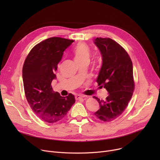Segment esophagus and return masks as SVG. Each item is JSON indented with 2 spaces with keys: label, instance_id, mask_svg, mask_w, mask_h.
<instances>
[{
  "label": "esophagus",
  "instance_id": "1",
  "mask_svg": "<svg viewBox=\"0 0 160 160\" xmlns=\"http://www.w3.org/2000/svg\"><path fill=\"white\" fill-rule=\"evenodd\" d=\"M83 96H82L80 95H77L75 96L76 100H81V99H83Z\"/></svg>",
  "mask_w": 160,
  "mask_h": 160
}]
</instances>
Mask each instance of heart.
<instances>
[{"instance_id": "obj_1", "label": "heart", "mask_w": 160, "mask_h": 160, "mask_svg": "<svg viewBox=\"0 0 160 160\" xmlns=\"http://www.w3.org/2000/svg\"><path fill=\"white\" fill-rule=\"evenodd\" d=\"M74 60L77 62L89 60L90 49L85 43H79L74 50Z\"/></svg>"}]
</instances>
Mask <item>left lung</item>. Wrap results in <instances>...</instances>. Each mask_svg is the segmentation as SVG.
<instances>
[{"label": "left lung", "mask_w": 160, "mask_h": 160, "mask_svg": "<svg viewBox=\"0 0 160 160\" xmlns=\"http://www.w3.org/2000/svg\"><path fill=\"white\" fill-rule=\"evenodd\" d=\"M93 41L102 61L97 82L108 93L104 100L94 97L100 105L94 115L100 121L110 122L122 114L133 95L132 62L126 50L113 39L97 38Z\"/></svg>", "instance_id": "8db88e82"}]
</instances>
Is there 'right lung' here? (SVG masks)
I'll list each match as a JSON object with an SVG mask.
<instances>
[{
    "mask_svg": "<svg viewBox=\"0 0 160 160\" xmlns=\"http://www.w3.org/2000/svg\"><path fill=\"white\" fill-rule=\"evenodd\" d=\"M73 40L53 37L33 47L27 56L22 67V80L25 96L32 110L45 122L60 121L75 102L70 93L62 97L52 90L51 83L63 52Z\"/></svg>",
    "mask_w": 160,
    "mask_h": 160,
    "instance_id": "add662e5",
    "label": "right lung"
}]
</instances>
